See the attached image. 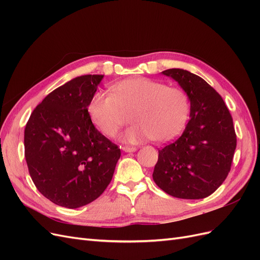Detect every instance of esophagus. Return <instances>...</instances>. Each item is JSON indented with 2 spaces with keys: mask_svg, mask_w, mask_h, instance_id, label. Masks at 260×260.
I'll return each mask as SVG.
<instances>
[{
  "mask_svg": "<svg viewBox=\"0 0 260 260\" xmlns=\"http://www.w3.org/2000/svg\"><path fill=\"white\" fill-rule=\"evenodd\" d=\"M122 151L125 153H133L137 151V147H133V146H122Z\"/></svg>",
  "mask_w": 260,
  "mask_h": 260,
  "instance_id": "obj_1",
  "label": "esophagus"
}]
</instances>
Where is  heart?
Here are the masks:
<instances>
[{"mask_svg": "<svg viewBox=\"0 0 260 260\" xmlns=\"http://www.w3.org/2000/svg\"><path fill=\"white\" fill-rule=\"evenodd\" d=\"M113 94L95 92L88 104L92 123L112 138L130 115L133 122L122 141L139 143L154 139L164 143L182 130L188 115V100L179 88L142 77L128 78L113 85Z\"/></svg>", "mask_w": 260, "mask_h": 260, "instance_id": "heart-1", "label": "heart"}]
</instances>
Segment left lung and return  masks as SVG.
<instances>
[{
    "mask_svg": "<svg viewBox=\"0 0 260 260\" xmlns=\"http://www.w3.org/2000/svg\"><path fill=\"white\" fill-rule=\"evenodd\" d=\"M190 101V120L180 138L158 151L153 179L178 199L207 198L230 172L237 136L229 109L216 90L187 70H164Z\"/></svg>",
    "mask_w": 260,
    "mask_h": 260,
    "instance_id": "8db88e82",
    "label": "left lung"
}]
</instances>
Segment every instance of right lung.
I'll list each match as a JSON object with an SVG mask.
<instances>
[{
    "label": "right lung",
    "mask_w": 260,
    "mask_h": 260,
    "mask_svg": "<svg viewBox=\"0 0 260 260\" xmlns=\"http://www.w3.org/2000/svg\"><path fill=\"white\" fill-rule=\"evenodd\" d=\"M104 75H84L55 89L25 129L29 174L43 196L67 208L86 205L112 181L120 149L94 127L88 104Z\"/></svg>",
    "instance_id": "1"
}]
</instances>
